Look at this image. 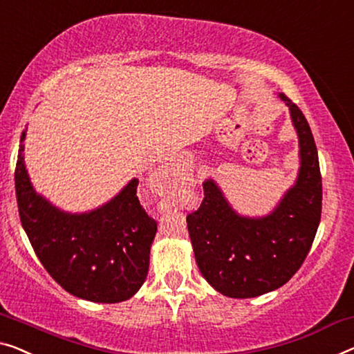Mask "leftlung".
Listing matches in <instances>:
<instances>
[{
	"instance_id": "left-lung-1",
	"label": "left lung",
	"mask_w": 354,
	"mask_h": 354,
	"mask_svg": "<svg viewBox=\"0 0 354 354\" xmlns=\"http://www.w3.org/2000/svg\"><path fill=\"white\" fill-rule=\"evenodd\" d=\"M299 135L300 170L294 187L266 218L251 219L230 208L213 179L203 183L198 209L187 214L195 261L216 291L235 299L281 288L302 266L321 221L323 183L318 151L302 111L284 93Z\"/></svg>"
}]
</instances>
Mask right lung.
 Listing matches in <instances>:
<instances>
[{
	"label": "right lung",
	"mask_w": 354,
	"mask_h": 354,
	"mask_svg": "<svg viewBox=\"0 0 354 354\" xmlns=\"http://www.w3.org/2000/svg\"><path fill=\"white\" fill-rule=\"evenodd\" d=\"M25 140V130L20 143ZM20 145L15 195L20 223L47 273L79 299L115 304L130 299L149 270L157 223L141 207L131 179L122 192L91 213L70 214L35 192Z\"/></svg>",
	"instance_id": "add662e5"
}]
</instances>
